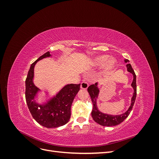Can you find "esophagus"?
I'll list each match as a JSON object with an SVG mask.
<instances>
[{
    "label": "esophagus",
    "instance_id": "1",
    "mask_svg": "<svg viewBox=\"0 0 159 159\" xmlns=\"http://www.w3.org/2000/svg\"><path fill=\"white\" fill-rule=\"evenodd\" d=\"M89 86V84L86 81H83L81 83V85H80V88L81 89H86Z\"/></svg>",
    "mask_w": 159,
    "mask_h": 159
}]
</instances>
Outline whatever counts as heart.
<instances>
[{"label":"heart","instance_id":"obj_1","mask_svg":"<svg viewBox=\"0 0 159 159\" xmlns=\"http://www.w3.org/2000/svg\"><path fill=\"white\" fill-rule=\"evenodd\" d=\"M109 56L107 55L98 56L92 61L91 64L93 66H101L105 64V69L110 70L113 68L115 65V60L114 59H109Z\"/></svg>","mask_w":159,"mask_h":159}]
</instances>
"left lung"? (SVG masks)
<instances>
[{
	"label": "left lung",
	"mask_w": 159,
	"mask_h": 159,
	"mask_svg": "<svg viewBox=\"0 0 159 159\" xmlns=\"http://www.w3.org/2000/svg\"><path fill=\"white\" fill-rule=\"evenodd\" d=\"M125 61L127 64V68L128 71L131 73L133 75V81L132 82V87L134 89V93L133 98L131 99V106L129 107V109L125 113H124L121 115H109L107 114H104L102 112H100L97 107V105H96V99L98 98V96L99 94V89L98 88V84L95 83V84H92L89 85L88 88V91L91 97V101L93 103V110L91 111V116H92L94 121L98 123V124L101 125L102 126H106V127H111V126H115L117 125L122 123L125 119L131 113L132 108L134 105V102H135L136 96H137V84H136V75L133 69L132 68L131 65L129 64L128 60H125Z\"/></svg>",
	"instance_id": "8db88e82"
}]
</instances>
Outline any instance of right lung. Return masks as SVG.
<instances>
[{"mask_svg":"<svg viewBox=\"0 0 159 159\" xmlns=\"http://www.w3.org/2000/svg\"><path fill=\"white\" fill-rule=\"evenodd\" d=\"M49 56L50 52H48L32 64L25 81V97L33 118L43 127L55 128L64 125L69 121L71 104L80 89V84L66 85L54 99L45 105H39L34 102V98L38 90L32 81L34 68L38 61Z\"/></svg>","mask_w":159,"mask_h":159,"instance_id":"obj_1","label":"right lung"}]
</instances>
